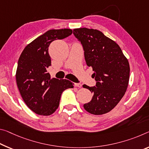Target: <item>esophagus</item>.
<instances>
[{
    "label": "esophagus",
    "instance_id": "1",
    "mask_svg": "<svg viewBox=\"0 0 149 149\" xmlns=\"http://www.w3.org/2000/svg\"><path fill=\"white\" fill-rule=\"evenodd\" d=\"M74 86H75V87H81V84L75 83V84H74Z\"/></svg>",
    "mask_w": 149,
    "mask_h": 149
}]
</instances>
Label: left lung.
<instances>
[{
    "mask_svg": "<svg viewBox=\"0 0 149 149\" xmlns=\"http://www.w3.org/2000/svg\"><path fill=\"white\" fill-rule=\"evenodd\" d=\"M74 34L81 42L87 66L91 67L96 85H84L93 95L84 107L93 115L111 111L124 96L129 84L130 67L119 45L100 30L75 28Z\"/></svg>",
    "mask_w": 149,
    "mask_h": 149,
    "instance_id": "left-lung-1",
    "label": "left lung"
}]
</instances>
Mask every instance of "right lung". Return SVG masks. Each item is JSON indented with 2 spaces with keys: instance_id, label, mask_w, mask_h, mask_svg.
Returning a JSON list of instances; mask_svg holds the SVG:
<instances>
[{
  "instance_id": "add662e5",
  "label": "right lung",
  "mask_w": 149,
  "mask_h": 149,
  "mask_svg": "<svg viewBox=\"0 0 149 149\" xmlns=\"http://www.w3.org/2000/svg\"><path fill=\"white\" fill-rule=\"evenodd\" d=\"M72 30H49L28 44L18 62L16 84L26 104L33 112L50 115L57 109L62 92L73 88L74 84L68 79L51 78L47 72L51 65L48 47L55 40L70 36Z\"/></svg>"
}]
</instances>
